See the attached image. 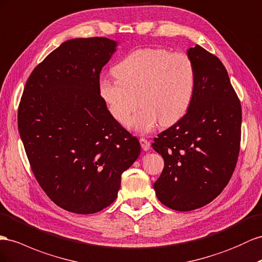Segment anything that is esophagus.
I'll return each instance as SVG.
<instances>
[{"label": "esophagus", "instance_id": "1", "mask_svg": "<svg viewBox=\"0 0 262 262\" xmlns=\"http://www.w3.org/2000/svg\"><path fill=\"white\" fill-rule=\"evenodd\" d=\"M140 144H141V147H142L143 151H148V150H150L151 144H150V142H148L146 139L141 138L140 139Z\"/></svg>", "mask_w": 262, "mask_h": 262}]
</instances>
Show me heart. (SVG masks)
I'll use <instances>...</instances> for the list:
<instances>
[{
	"label": "heart",
	"instance_id": "obj_1",
	"mask_svg": "<svg viewBox=\"0 0 262 262\" xmlns=\"http://www.w3.org/2000/svg\"><path fill=\"white\" fill-rule=\"evenodd\" d=\"M117 79L101 78L98 91L109 114L136 132H151L161 122L168 126L185 116L192 105L196 72L194 62L184 53L165 48H139L114 68Z\"/></svg>",
	"mask_w": 262,
	"mask_h": 262
}]
</instances>
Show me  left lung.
Listing matches in <instances>:
<instances>
[{
  "label": "left lung",
  "mask_w": 262,
  "mask_h": 262,
  "mask_svg": "<svg viewBox=\"0 0 262 262\" xmlns=\"http://www.w3.org/2000/svg\"><path fill=\"white\" fill-rule=\"evenodd\" d=\"M187 56L196 72L192 105L152 143L164 160L155 194L179 211L203 207L223 192L237 163L242 129V105L223 62L200 45Z\"/></svg>",
  "instance_id": "8db88e82"
}]
</instances>
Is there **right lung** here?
<instances>
[{"mask_svg": "<svg viewBox=\"0 0 262 262\" xmlns=\"http://www.w3.org/2000/svg\"><path fill=\"white\" fill-rule=\"evenodd\" d=\"M118 45L107 37L63 41L33 70L20 99L18 131L32 171L49 199L72 213L110 206L141 152L98 91Z\"/></svg>", "mask_w": 262, "mask_h": 262, "instance_id": "right-lung-1", "label": "right lung"}]
</instances>
